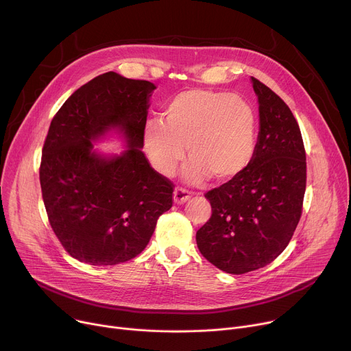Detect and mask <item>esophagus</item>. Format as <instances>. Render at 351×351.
I'll use <instances>...</instances> for the list:
<instances>
[{"mask_svg": "<svg viewBox=\"0 0 351 351\" xmlns=\"http://www.w3.org/2000/svg\"><path fill=\"white\" fill-rule=\"evenodd\" d=\"M190 198V191L182 187H176L173 191V202L176 204H183Z\"/></svg>", "mask_w": 351, "mask_h": 351, "instance_id": "esophagus-1", "label": "esophagus"}]
</instances>
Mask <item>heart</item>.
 I'll return each instance as SVG.
<instances>
[{
    "label": "heart",
    "mask_w": 351,
    "mask_h": 351,
    "mask_svg": "<svg viewBox=\"0 0 351 351\" xmlns=\"http://www.w3.org/2000/svg\"><path fill=\"white\" fill-rule=\"evenodd\" d=\"M164 122L148 121L143 138L153 167L171 176L184 156V176L229 180L250 164L256 148V117L244 98L214 90L178 93L164 110Z\"/></svg>",
    "instance_id": "heart-1"
}]
</instances>
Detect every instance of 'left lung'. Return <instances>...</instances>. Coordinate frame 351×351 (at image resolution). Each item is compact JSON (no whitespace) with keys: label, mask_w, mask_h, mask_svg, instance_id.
Segmentation results:
<instances>
[{"label":"left lung","mask_w":351,"mask_h":351,"mask_svg":"<svg viewBox=\"0 0 351 351\" xmlns=\"http://www.w3.org/2000/svg\"><path fill=\"white\" fill-rule=\"evenodd\" d=\"M260 133L252 161L206 193L213 214L197 230L199 253L223 272L241 275L271 264L289 244L303 213L306 149L283 99L252 77Z\"/></svg>","instance_id":"obj_1"}]
</instances>
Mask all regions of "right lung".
<instances>
[{"label": "right lung", "instance_id": "add662e5", "mask_svg": "<svg viewBox=\"0 0 351 351\" xmlns=\"http://www.w3.org/2000/svg\"><path fill=\"white\" fill-rule=\"evenodd\" d=\"M154 88L152 82L103 73L77 88L49 125L40 164L43 202L56 236L80 263L134 258L172 207L173 183L140 149ZM111 128L124 133L130 148L103 158L90 140Z\"/></svg>", "mask_w": 351, "mask_h": 351}]
</instances>
